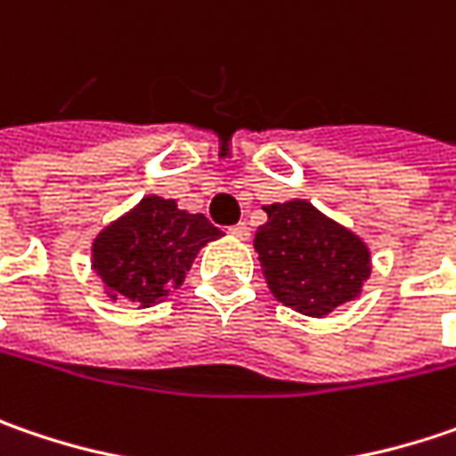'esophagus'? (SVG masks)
I'll return each instance as SVG.
<instances>
[{"label": "esophagus", "instance_id": "34e87169", "mask_svg": "<svg viewBox=\"0 0 456 456\" xmlns=\"http://www.w3.org/2000/svg\"><path fill=\"white\" fill-rule=\"evenodd\" d=\"M233 239H239V240H248V236H251V231H248V225L246 223H239V225H233L231 231H228Z\"/></svg>", "mask_w": 456, "mask_h": 456}]
</instances>
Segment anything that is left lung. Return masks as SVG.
I'll use <instances>...</instances> for the list:
<instances>
[{
    "label": "left lung",
    "mask_w": 456,
    "mask_h": 456,
    "mask_svg": "<svg viewBox=\"0 0 456 456\" xmlns=\"http://www.w3.org/2000/svg\"><path fill=\"white\" fill-rule=\"evenodd\" d=\"M266 223L254 236L269 292L310 318H326L356 300L372 274V251L352 228L307 200L264 205Z\"/></svg>",
    "instance_id": "left-lung-1"
}]
</instances>
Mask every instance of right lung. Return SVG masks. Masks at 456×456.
Here are the masks:
<instances>
[{"instance_id": "add662e5", "label": "right lung", "mask_w": 456, "mask_h": 456, "mask_svg": "<svg viewBox=\"0 0 456 456\" xmlns=\"http://www.w3.org/2000/svg\"><path fill=\"white\" fill-rule=\"evenodd\" d=\"M220 236L202 213L146 194L92 240V269L112 303L151 307L182 287L200 248Z\"/></svg>"}]
</instances>
